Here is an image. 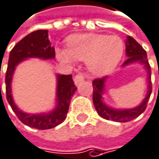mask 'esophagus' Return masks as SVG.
<instances>
[{"mask_svg": "<svg viewBox=\"0 0 159 159\" xmlns=\"http://www.w3.org/2000/svg\"><path fill=\"white\" fill-rule=\"evenodd\" d=\"M84 80V76L82 74H78L74 77V83L76 85H79L80 83H81Z\"/></svg>", "mask_w": 159, "mask_h": 159, "instance_id": "34e87169", "label": "esophagus"}]
</instances>
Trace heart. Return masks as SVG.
I'll list each match as a JSON object with an SVG mask.
<instances>
[{
	"instance_id": "heart-1",
	"label": "heart",
	"mask_w": 159,
	"mask_h": 159,
	"mask_svg": "<svg viewBox=\"0 0 159 159\" xmlns=\"http://www.w3.org/2000/svg\"><path fill=\"white\" fill-rule=\"evenodd\" d=\"M124 41L117 35L79 34L67 39V48H57V58L63 63L86 61L89 71L95 76L112 72L124 54Z\"/></svg>"
}]
</instances>
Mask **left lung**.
Wrapping results in <instances>:
<instances>
[{
    "mask_svg": "<svg viewBox=\"0 0 159 159\" xmlns=\"http://www.w3.org/2000/svg\"><path fill=\"white\" fill-rule=\"evenodd\" d=\"M125 54L128 58L123 64V66H127L139 63L143 66L144 69L147 72V92L143 100L140 103V105L132 109H114L106 104L103 97L105 93V83L108 78L104 77L102 79H96L93 81V101L97 113L106 120L120 123H125L140 116L145 111L147 102L152 93L151 68L147 60L146 51L133 37L127 36L125 40Z\"/></svg>",
    "mask_w": 159,
    "mask_h": 159,
    "instance_id": "8db88e82",
    "label": "left lung"
}]
</instances>
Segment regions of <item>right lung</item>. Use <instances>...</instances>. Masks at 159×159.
Here are the masks:
<instances>
[{
    "label": "right lung",
    "mask_w": 159,
    "mask_h": 159,
    "mask_svg": "<svg viewBox=\"0 0 159 159\" xmlns=\"http://www.w3.org/2000/svg\"><path fill=\"white\" fill-rule=\"evenodd\" d=\"M30 58L41 60H51L55 58V49L48 40V30H38L29 34L10 51L5 75L7 101L17 118L24 125L42 130L53 128L66 120L71 98L77 88L72 80V75L56 74V99L53 110L41 113H28L21 111L13 99L11 84L16 67Z\"/></svg>",
    "instance_id": "add662e5"
}]
</instances>
